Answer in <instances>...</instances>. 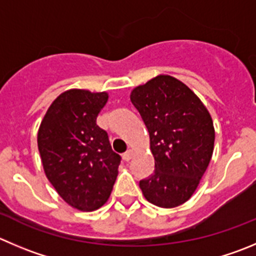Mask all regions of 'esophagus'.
Returning a JSON list of instances; mask_svg holds the SVG:
<instances>
[{"label":"esophagus","mask_w":256,"mask_h":256,"mask_svg":"<svg viewBox=\"0 0 256 256\" xmlns=\"http://www.w3.org/2000/svg\"><path fill=\"white\" fill-rule=\"evenodd\" d=\"M132 157H133V150H126V152L123 154V160H126V162H128V160H132Z\"/></svg>","instance_id":"34e87169"}]
</instances>
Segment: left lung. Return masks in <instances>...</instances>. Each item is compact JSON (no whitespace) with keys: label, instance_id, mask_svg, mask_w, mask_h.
<instances>
[{"label":"left lung","instance_id":"1","mask_svg":"<svg viewBox=\"0 0 256 256\" xmlns=\"http://www.w3.org/2000/svg\"><path fill=\"white\" fill-rule=\"evenodd\" d=\"M130 102L147 126L154 157L153 174L140 181L143 196L158 208H177L196 191L212 157V118L198 96L170 75L134 88Z\"/></svg>","mask_w":256,"mask_h":256}]
</instances>
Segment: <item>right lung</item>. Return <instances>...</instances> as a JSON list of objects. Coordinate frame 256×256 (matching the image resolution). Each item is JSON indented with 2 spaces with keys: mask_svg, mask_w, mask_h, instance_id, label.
Segmentation results:
<instances>
[{
  "mask_svg": "<svg viewBox=\"0 0 256 256\" xmlns=\"http://www.w3.org/2000/svg\"><path fill=\"white\" fill-rule=\"evenodd\" d=\"M108 93L70 89L52 102L38 133L46 177L65 202L94 211L108 201L118 176L120 156L112 150L108 133L96 116Z\"/></svg>",
  "mask_w": 256,
  "mask_h": 256,
  "instance_id": "1",
  "label": "right lung"
}]
</instances>
